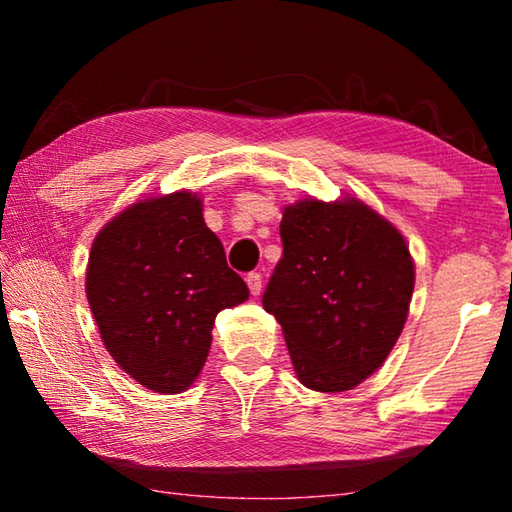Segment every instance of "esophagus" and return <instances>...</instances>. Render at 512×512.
<instances>
[{
  "mask_svg": "<svg viewBox=\"0 0 512 512\" xmlns=\"http://www.w3.org/2000/svg\"><path fill=\"white\" fill-rule=\"evenodd\" d=\"M246 284H248L250 293H253V296L257 298L259 293H262V284H264V280H262V275H259V273H248V275H246Z\"/></svg>",
  "mask_w": 512,
  "mask_h": 512,
  "instance_id": "34e87169",
  "label": "esophagus"
}]
</instances>
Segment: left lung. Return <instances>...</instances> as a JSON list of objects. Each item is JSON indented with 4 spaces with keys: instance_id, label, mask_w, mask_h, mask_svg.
<instances>
[{
    "instance_id": "left-lung-1",
    "label": "left lung",
    "mask_w": 512,
    "mask_h": 512,
    "mask_svg": "<svg viewBox=\"0 0 512 512\" xmlns=\"http://www.w3.org/2000/svg\"><path fill=\"white\" fill-rule=\"evenodd\" d=\"M284 253L264 291L302 386L343 393L400 339L415 287L409 244L359 198H302L282 212Z\"/></svg>"
}]
</instances>
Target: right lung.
Masks as SVG:
<instances>
[{
  "mask_svg": "<svg viewBox=\"0 0 512 512\" xmlns=\"http://www.w3.org/2000/svg\"><path fill=\"white\" fill-rule=\"evenodd\" d=\"M85 293L110 357L164 395L194 384L216 314L248 300L246 282L205 225L203 198L187 189L142 198L103 225Z\"/></svg>",
  "mask_w": 512,
  "mask_h": 512,
  "instance_id": "obj_1",
  "label": "right lung"
}]
</instances>
